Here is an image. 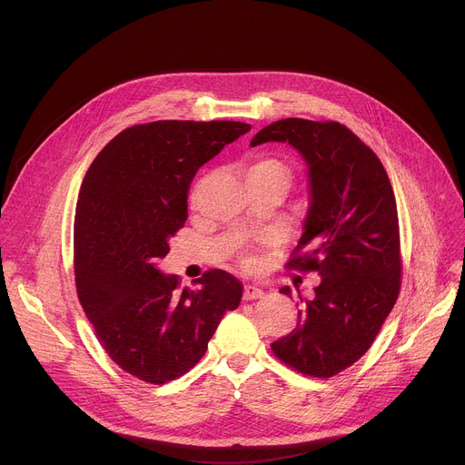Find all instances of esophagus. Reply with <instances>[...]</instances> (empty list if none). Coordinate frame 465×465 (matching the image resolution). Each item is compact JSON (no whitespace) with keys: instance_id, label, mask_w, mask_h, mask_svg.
I'll return each instance as SVG.
<instances>
[{"instance_id":"1","label":"esophagus","mask_w":465,"mask_h":465,"mask_svg":"<svg viewBox=\"0 0 465 465\" xmlns=\"http://www.w3.org/2000/svg\"><path fill=\"white\" fill-rule=\"evenodd\" d=\"M262 296H264V291L259 289L257 285H244V291H242L244 300H259Z\"/></svg>"}]
</instances>
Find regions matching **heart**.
<instances>
[{"label": "heart", "mask_w": 465, "mask_h": 465, "mask_svg": "<svg viewBox=\"0 0 465 465\" xmlns=\"http://www.w3.org/2000/svg\"><path fill=\"white\" fill-rule=\"evenodd\" d=\"M244 176L246 182H257V180H276L282 182L287 189L292 182V173L289 169V165L276 158V156H267V154H259L255 158H252L246 167H244ZM244 264H253V255L246 253L242 257Z\"/></svg>", "instance_id": "heart-1"}]
</instances>
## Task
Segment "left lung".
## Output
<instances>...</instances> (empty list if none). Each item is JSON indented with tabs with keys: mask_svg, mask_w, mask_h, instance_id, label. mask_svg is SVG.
<instances>
[{
	"mask_svg": "<svg viewBox=\"0 0 465 465\" xmlns=\"http://www.w3.org/2000/svg\"><path fill=\"white\" fill-rule=\"evenodd\" d=\"M267 142H287L309 167L311 206L287 269L322 276L296 327L271 348L296 371L327 379L370 350L400 296L393 189L377 154L337 121L280 119L250 145Z\"/></svg>",
	"mask_w": 465,
	"mask_h": 465,
	"instance_id": "1",
	"label": "left lung"
}]
</instances>
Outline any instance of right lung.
<instances>
[{
    "label": "right lung",
    "instance_id": "obj_1",
    "mask_svg": "<svg viewBox=\"0 0 465 465\" xmlns=\"http://www.w3.org/2000/svg\"><path fill=\"white\" fill-rule=\"evenodd\" d=\"M241 121H153L124 128L97 154L81 185L74 228L79 302L108 357L126 373L165 384L208 350L242 283L213 269L180 289L156 261L185 224L193 176L246 134Z\"/></svg>",
    "mask_w": 465,
    "mask_h": 465
}]
</instances>
